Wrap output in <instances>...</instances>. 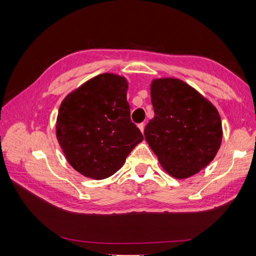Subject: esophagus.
<instances>
[{"instance_id": "obj_1", "label": "esophagus", "mask_w": 256, "mask_h": 256, "mask_svg": "<svg viewBox=\"0 0 256 256\" xmlns=\"http://www.w3.org/2000/svg\"><path fill=\"white\" fill-rule=\"evenodd\" d=\"M138 128L140 130V132H144V128H145V124L144 123H140L138 125Z\"/></svg>"}]
</instances>
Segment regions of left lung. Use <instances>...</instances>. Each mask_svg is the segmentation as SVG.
<instances>
[{"instance_id":"8db88e82","label":"left lung","mask_w":256,"mask_h":256,"mask_svg":"<svg viewBox=\"0 0 256 256\" xmlns=\"http://www.w3.org/2000/svg\"><path fill=\"white\" fill-rule=\"evenodd\" d=\"M150 99L155 116L144 130L146 142L167 174L184 179L209 164L222 142L216 106L182 80L154 79Z\"/></svg>"}]
</instances>
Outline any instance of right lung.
Instances as JSON below:
<instances>
[{
  "label": "right lung",
  "mask_w": 256,
  "mask_h": 256,
  "mask_svg": "<svg viewBox=\"0 0 256 256\" xmlns=\"http://www.w3.org/2000/svg\"><path fill=\"white\" fill-rule=\"evenodd\" d=\"M128 80L102 74L64 98L59 108L56 136L74 170L96 180L116 174L144 140L131 121Z\"/></svg>",
  "instance_id": "1"
}]
</instances>
